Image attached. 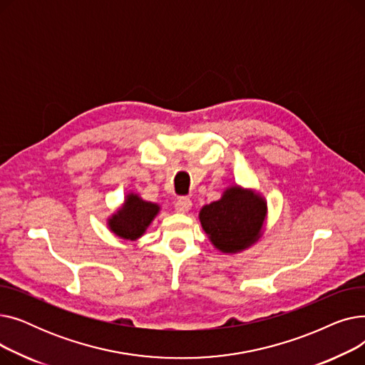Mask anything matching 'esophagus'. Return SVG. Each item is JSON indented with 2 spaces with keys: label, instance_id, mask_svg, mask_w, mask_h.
I'll return each mask as SVG.
<instances>
[{
  "label": "esophagus",
  "instance_id": "obj_1",
  "mask_svg": "<svg viewBox=\"0 0 365 365\" xmlns=\"http://www.w3.org/2000/svg\"><path fill=\"white\" fill-rule=\"evenodd\" d=\"M175 207H176V212L178 213H187L189 210H190V207H192V201H190L187 197H180L176 201Z\"/></svg>",
  "mask_w": 365,
  "mask_h": 365
}]
</instances>
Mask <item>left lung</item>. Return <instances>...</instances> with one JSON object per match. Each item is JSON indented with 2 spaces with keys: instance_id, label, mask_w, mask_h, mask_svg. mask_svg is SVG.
<instances>
[{
  "instance_id": "1",
  "label": "left lung",
  "mask_w": 365,
  "mask_h": 365,
  "mask_svg": "<svg viewBox=\"0 0 365 365\" xmlns=\"http://www.w3.org/2000/svg\"><path fill=\"white\" fill-rule=\"evenodd\" d=\"M266 216L262 197L232 186L223 197L200 212L201 226L210 241L223 253H237L256 242Z\"/></svg>"
}]
</instances>
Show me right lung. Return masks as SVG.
<instances>
[{
    "label": "right lung",
    "instance_id": "obj_1",
    "mask_svg": "<svg viewBox=\"0 0 365 365\" xmlns=\"http://www.w3.org/2000/svg\"><path fill=\"white\" fill-rule=\"evenodd\" d=\"M158 212L160 207L157 204L143 201L136 194H130L123 208L109 219L108 225L110 231L120 238L136 240L143 235Z\"/></svg>",
    "mask_w": 365,
    "mask_h": 365
}]
</instances>
